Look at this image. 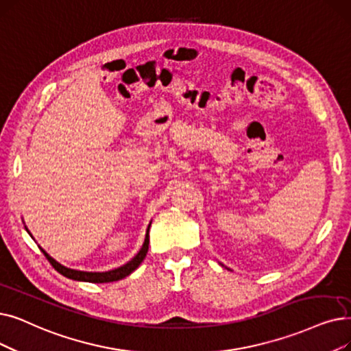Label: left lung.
<instances>
[{
    "instance_id": "1",
    "label": "left lung",
    "mask_w": 351,
    "mask_h": 351,
    "mask_svg": "<svg viewBox=\"0 0 351 351\" xmlns=\"http://www.w3.org/2000/svg\"><path fill=\"white\" fill-rule=\"evenodd\" d=\"M221 265H222V267H225V265H223V264H221ZM225 268H226V267H225ZM226 269H230V268H226ZM230 271H231V269H230Z\"/></svg>"
}]
</instances>
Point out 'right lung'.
<instances>
[{"label":"right lung","mask_w":351,"mask_h":351,"mask_svg":"<svg viewBox=\"0 0 351 351\" xmlns=\"http://www.w3.org/2000/svg\"><path fill=\"white\" fill-rule=\"evenodd\" d=\"M152 223V222H150ZM150 223L147 226L146 230V237H145V242L142 248L139 250V252L136 254L130 261H128L125 265H121L119 268H114V269H110V271H103V272H91V271H79V269H73V268H67L64 265H62L60 263H57L53 256H50L47 252H45L41 247L40 250L43 251V254L45 255V258L50 261V264L54 267V269L57 272L62 274V276L70 278V280H74V281H86V282H113V281H119L121 278L128 277L129 274H132L136 268H138L142 261L145 260V256L147 254V250H149V228H150ZM24 228L27 230V232L29 234L28 228L24 225ZM29 237L33 238V235L29 234Z\"/></svg>","instance_id":"1"}]
</instances>
